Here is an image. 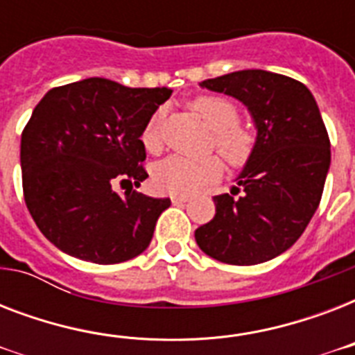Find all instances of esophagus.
<instances>
[{
  "label": "esophagus",
  "mask_w": 355,
  "mask_h": 355,
  "mask_svg": "<svg viewBox=\"0 0 355 355\" xmlns=\"http://www.w3.org/2000/svg\"><path fill=\"white\" fill-rule=\"evenodd\" d=\"M171 200L175 205H182V202L188 200V195H171Z\"/></svg>",
  "instance_id": "1"
}]
</instances>
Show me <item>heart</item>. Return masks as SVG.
<instances>
[{"label": "heart", "instance_id": "heart-1", "mask_svg": "<svg viewBox=\"0 0 355 355\" xmlns=\"http://www.w3.org/2000/svg\"><path fill=\"white\" fill-rule=\"evenodd\" d=\"M191 108L205 121L206 127L214 130V141L219 155L230 166L245 164L252 153L254 136L248 128L237 123L239 112L236 105L225 97L202 96L191 103ZM162 123H164V110H156L141 134L144 145L150 153L162 149ZM221 171V160L217 156H206V158L171 156L155 167L153 180L156 188L162 191L188 195L217 180Z\"/></svg>", "mask_w": 355, "mask_h": 355}]
</instances>
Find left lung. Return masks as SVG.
<instances>
[{"instance_id": "obj_1", "label": "left lung", "mask_w": 355, "mask_h": 355, "mask_svg": "<svg viewBox=\"0 0 355 355\" xmlns=\"http://www.w3.org/2000/svg\"><path fill=\"white\" fill-rule=\"evenodd\" d=\"M199 86L243 103L256 139L230 193L214 197L216 216L195 230V241L223 263L269 261L302 236L322 197L331 155L317 101L302 83L265 69Z\"/></svg>"}]
</instances>
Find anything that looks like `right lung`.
I'll use <instances>...</instances> for the list:
<instances>
[{
	"label": "right lung",
	"instance_id": "right-lung-1",
	"mask_svg": "<svg viewBox=\"0 0 355 355\" xmlns=\"http://www.w3.org/2000/svg\"><path fill=\"white\" fill-rule=\"evenodd\" d=\"M169 88H128L90 77L53 88L21 132L25 205L36 227L62 252L92 263H121L149 247L171 206L132 189L149 177L144 128ZM118 183H130L125 193Z\"/></svg>",
	"mask_w": 355,
	"mask_h": 355
}]
</instances>
